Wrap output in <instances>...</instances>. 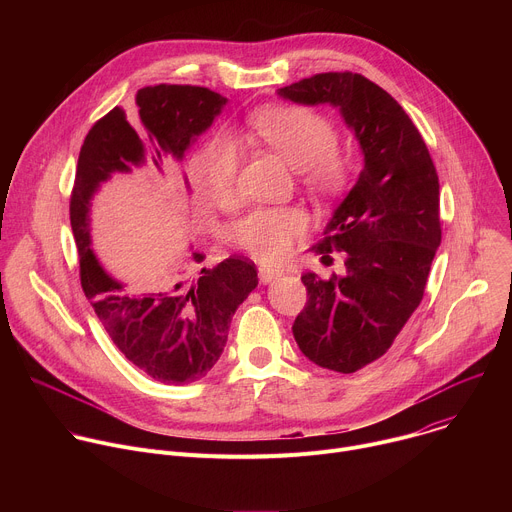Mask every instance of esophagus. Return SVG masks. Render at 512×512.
I'll return each instance as SVG.
<instances>
[{
  "mask_svg": "<svg viewBox=\"0 0 512 512\" xmlns=\"http://www.w3.org/2000/svg\"><path fill=\"white\" fill-rule=\"evenodd\" d=\"M283 275V271H279V269H273V267H259V279L263 281V283H271V281H275V279H279Z\"/></svg>",
  "mask_w": 512,
  "mask_h": 512,
  "instance_id": "esophagus-1",
  "label": "esophagus"
}]
</instances>
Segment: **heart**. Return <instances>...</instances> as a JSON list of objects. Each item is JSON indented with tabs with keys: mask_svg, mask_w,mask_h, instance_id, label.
<instances>
[{
	"mask_svg": "<svg viewBox=\"0 0 512 512\" xmlns=\"http://www.w3.org/2000/svg\"><path fill=\"white\" fill-rule=\"evenodd\" d=\"M249 129L296 168L308 188L334 194L346 184L350 166L336 150V127L318 111L300 105L265 107L251 115ZM239 162V148L229 137H214L204 145L192 162L194 184L204 202L216 208L235 206ZM306 229L308 214L300 206H261L235 225L233 241L263 263H277Z\"/></svg>",
	"mask_w": 512,
	"mask_h": 512,
	"instance_id": "heart-1",
	"label": "heart"
}]
</instances>
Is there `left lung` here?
Listing matches in <instances>:
<instances>
[{"label":"left lung","instance_id":"8db88e82","mask_svg":"<svg viewBox=\"0 0 512 512\" xmlns=\"http://www.w3.org/2000/svg\"><path fill=\"white\" fill-rule=\"evenodd\" d=\"M300 105L328 103L364 156L356 184L312 247L324 263L344 255L342 275L308 271L306 308L291 332L322 369L356 373L381 358L417 310L442 243L440 180L403 107L356 72H322L277 91Z\"/></svg>","mask_w":512,"mask_h":512}]
</instances>
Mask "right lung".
Masks as SVG:
<instances>
[{
    "label": "right lung",
    "mask_w": 512,
    "mask_h": 512,
    "mask_svg": "<svg viewBox=\"0 0 512 512\" xmlns=\"http://www.w3.org/2000/svg\"><path fill=\"white\" fill-rule=\"evenodd\" d=\"M135 113L121 107L101 117L85 137L70 194V227L81 265V285L113 344L145 375L164 385L202 379L221 358L237 308L257 287L255 263L229 257L198 279L172 273L154 287L131 294L113 279L91 249V200L115 172L150 162L184 158L227 105V97L204 87L156 85L135 95ZM200 259V253H192Z\"/></svg>",
    "instance_id": "right-lung-1"
}]
</instances>
